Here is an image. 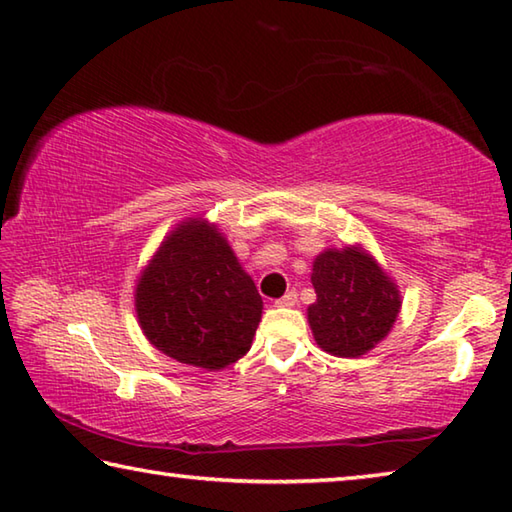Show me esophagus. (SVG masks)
Returning a JSON list of instances; mask_svg holds the SVG:
<instances>
[{
	"mask_svg": "<svg viewBox=\"0 0 512 512\" xmlns=\"http://www.w3.org/2000/svg\"><path fill=\"white\" fill-rule=\"evenodd\" d=\"M297 304V293L288 291L280 300H275V306H295Z\"/></svg>",
	"mask_w": 512,
	"mask_h": 512,
	"instance_id": "esophagus-1",
	"label": "esophagus"
}]
</instances>
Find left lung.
<instances>
[{
    "mask_svg": "<svg viewBox=\"0 0 512 512\" xmlns=\"http://www.w3.org/2000/svg\"><path fill=\"white\" fill-rule=\"evenodd\" d=\"M315 300L306 313L313 338L331 356L358 358L374 349L401 311V293L360 246L327 248L315 257Z\"/></svg>",
    "mask_w": 512,
    "mask_h": 512,
    "instance_id": "8db88e82",
    "label": "left lung"
}]
</instances>
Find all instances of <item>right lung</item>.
Wrapping results in <instances>:
<instances>
[{"instance_id":"add662e5","label":"right lung","mask_w":512,"mask_h":512,"mask_svg":"<svg viewBox=\"0 0 512 512\" xmlns=\"http://www.w3.org/2000/svg\"><path fill=\"white\" fill-rule=\"evenodd\" d=\"M134 300L156 349L208 371L246 356L264 306L226 237L206 219H185L165 237Z\"/></svg>"}]
</instances>
